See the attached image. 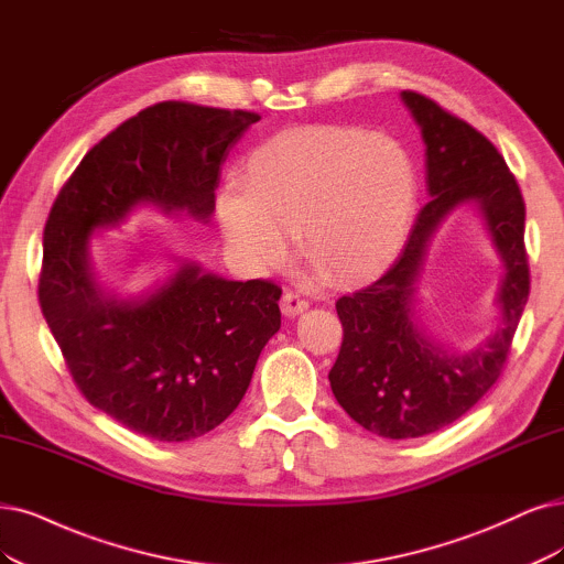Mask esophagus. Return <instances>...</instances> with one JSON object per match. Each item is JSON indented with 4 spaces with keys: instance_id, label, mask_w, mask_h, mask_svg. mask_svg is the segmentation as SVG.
<instances>
[{
    "instance_id": "obj_1",
    "label": "esophagus",
    "mask_w": 564,
    "mask_h": 564,
    "mask_svg": "<svg viewBox=\"0 0 564 564\" xmlns=\"http://www.w3.org/2000/svg\"><path fill=\"white\" fill-rule=\"evenodd\" d=\"M304 308H308V300H304L302 293L297 290H285L283 297H281V311L285 316H297L302 314Z\"/></svg>"
}]
</instances>
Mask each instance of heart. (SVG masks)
<instances>
[{"instance_id":"obj_1","label":"heart","mask_w":564,"mask_h":564,"mask_svg":"<svg viewBox=\"0 0 564 564\" xmlns=\"http://www.w3.org/2000/svg\"><path fill=\"white\" fill-rule=\"evenodd\" d=\"M243 184L218 197L227 243L258 267L288 256V232L335 281L377 274L409 235L415 170L398 141L350 128L279 132L248 155Z\"/></svg>"}]
</instances>
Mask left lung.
I'll return each instance as SVG.
<instances>
[{
    "label": "left lung",
    "mask_w": 564,
    "mask_h": 564,
    "mask_svg": "<svg viewBox=\"0 0 564 564\" xmlns=\"http://www.w3.org/2000/svg\"><path fill=\"white\" fill-rule=\"evenodd\" d=\"M427 143L430 202L381 279L337 300L344 341L329 386L352 421L386 440L432 434L465 415L495 386L530 295L525 199L505 158L476 128L434 99L404 90ZM476 200L506 260V325L481 349L446 354L412 325L410 300L435 227L457 203Z\"/></svg>",
    "instance_id": "obj_1"
}]
</instances>
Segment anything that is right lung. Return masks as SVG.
Segmentation results:
<instances>
[{
	"label": "right lung",
	"mask_w": 564,
	"mask_h": 564,
	"mask_svg": "<svg viewBox=\"0 0 564 564\" xmlns=\"http://www.w3.org/2000/svg\"><path fill=\"white\" fill-rule=\"evenodd\" d=\"M258 120L256 111L153 104L95 143L51 206L41 314L83 398L155 442L197 440L239 406L281 327V288L183 264L158 293L118 302L95 281L88 239L143 202L206 220L227 149Z\"/></svg>",
	"instance_id": "add662e5"
}]
</instances>
